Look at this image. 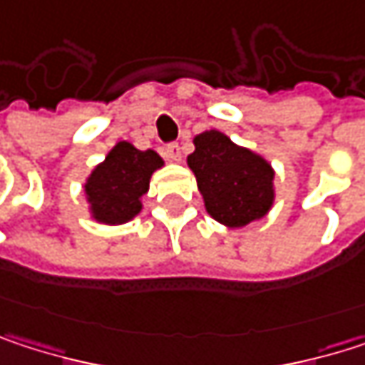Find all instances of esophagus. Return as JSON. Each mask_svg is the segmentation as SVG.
<instances>
[{
	"label": "esophagus",
	"instance_id": "obj_1",
	"mask_svg": "<svg viewBox=\"0 0 365 365\" xmlns=\"http://www.w3.org/2000/svg\"><path fill=\"white\" fill-rule=\"evenodd\" d=\"M165 154H167L169 160L180 163V160H182V148H180V143H169V145L165 148Z\"/></svg>",
	"mask_w": 365,
	"mask_h": 365
}]
</instances>
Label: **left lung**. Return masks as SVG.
I'll return each mask as SVG.
<instances>
[{"instance_id":"8db88e82","label":"left lung","mask_w":365,"mask_h":365,"mask_svg":"<svg viewBox=\"0 0 365 365\" xmlns=\"http://www.w3.org/2000/svg\"><path fill=\"white\" fill-rule=\"evenodd\" d=\"M187 167L196 178L207 213L228 228L262 220L274 202L270 163L220 130L194 137Z\"/></svg>"}]
</instances>
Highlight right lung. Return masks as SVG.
<instances>
[{"label": "right lung", "mask_w": 365, "mask_h": 365, "mask_svg": "<svg viewBox=\"0 0 365 365\" xmlns=\"http://www.w3.org/2000/svg\"><path fill=\"white\" fill-rule=\"evenodd\" d=\"M165 163L154 150H137L118 141L84 183L91 215L99 224H126L141 211V196L150 190V178Z\"/></svg>", "instance_id": "1"}]
</instances>
